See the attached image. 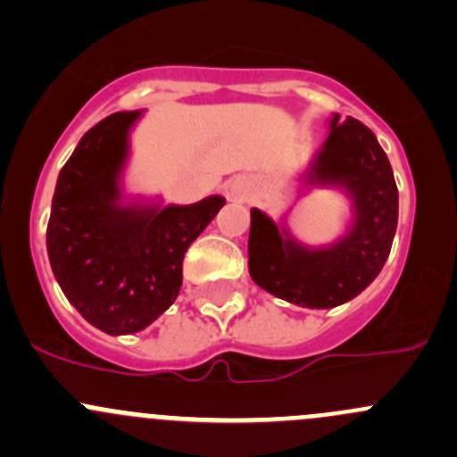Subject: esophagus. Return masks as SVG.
Returning a JSON list of instances; mask_svg holds the SVG:
<instances>
[{"instance_id": "obj_1", "label": "esophagus", "mask_w": 457, "mask_h": 457, "mask_svg": "<svg viewBox=\"0 0 457 457\" xmlns=\"http://www.w3.org/2000/svg\"><path fill=\"white\" fill-rule=\"evenodd\" d=\"M247 195H250V187L241 181H232L228 186V196L234 201H245Z\"/></svg>"}]
</instances>
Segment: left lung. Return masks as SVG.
Instances as JSON below:
<instances>
[{"instance_id":"left-lung-1","label":"left lung","mask_w":457,"mask_h":457,"mask_svg":"<svg viewBox=\"0 0 457 457\" xmlns=\"http://www.w3.org/2000/svg\"><path fill=\"white\" fill-rule=\"evenodd\" d=\"M310 186L343 187L353 223L338 243L301 245L261 210H252L250 276L276 298L329 310L356 298L380 274L398 225V187L376 135L358 119L334 114L329 137L305 174Z\"/></svg>"}]
</instances>
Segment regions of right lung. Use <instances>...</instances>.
Masks as SVG:
<instances>
[{"instance_id": "1", "label": "right lung", "mask_w": 457, "mask_h": 457, "mask_svg": "<svg viewBox=\"0 0 457 457\" xmlns=\"http://www.w3.org/2000/svg\"><path fill=\"white\" fill-rule=\"evenodd\" d=\"M141 117L114 112L81 137L62 168L46 247L59 287L75 310L110 336L135 334L179 296L183 256L225 205H121L128 132Z\"/></svg>"}]
</instances>
